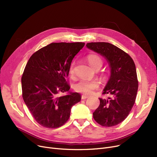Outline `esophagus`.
I'll return each instance as SVG.
<instances>
[{"label": "esophagus", "mask_w": 157, "mask_h": 157, "mask_svg": "<svg viewBox=\"0 0 157 157\" xmlns=\"http://www.w3.org/2000/svg\"><path fill=\"white\" fill-rule=\"evenodd\" d=\"M88 97V96H86V95H81V98L82 99H86V98H87Z\"/></svg>", "instance_id": "34e87169"}]
</instances>
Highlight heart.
Wrapping results in <instances>:
<instances>
[{"instance_id": "1", "label": "heart", "mask_w": 157, "mask_h": 157, "mask_svg": "<svg viewBox=\"0 0 157 157\" xmlns=\"http://www.w3.org/2000/svg\"><path fill=\"white\" fill-rule=\"evenodd\" d=\"M86 59L89 64L94 69L97 70L102 67L103 62L99 55L96 54H89L86 56ZM74 65H75L74 62H72L69 66V72L71 75L74 74ZM98 86H99V85L97 81L81 79L74 85V89L78 92L88 95L92 94L94 90L97 89Z\"/></svg>"}]
</instances>
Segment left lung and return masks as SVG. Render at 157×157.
Returning <instances> with one entry per match:
<instances>
[{
	"instance_id": "1",
	"label": "left lung",
	"mask_w": 157,
	"mask_h": 157,
	"mask_svg": "<svg viewBox=\"0 0 157 157\" xmlns=\"http://www.w3.org/2000/svg\"><path fill=\"white\" fill-rule=\"evenodd\" d=\"M87 48L105 56L109 63L111 74L102 94L100 105L93 113L94 120L104 127L117 125L128 117L135 103L138 90L136 65L131 56L109 43H89Z\"/></svg>"
}]
</instances>
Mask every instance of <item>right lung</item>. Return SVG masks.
Listing matches in <instances>:
<instances>
[{
  "label": "right lung",
  "instance_id": "add662e5",
  "mask_svg": "<svg viewBox=\"0 0 157 157\" xmlns=\"http://www.w3.org/2000/svg\"><path fill=\"white\" fill-rule=\"evenodd\" d=\"M85 43H52L29 59L21 77L22 97L39 125L59 128L67 121L72 106L81 101L78 93L62 95L71 86L66 79L69 66Z\"/></svg>",
  "mask_w": 157,
  "mask_h": 157
}]
</instances>
